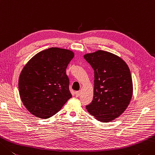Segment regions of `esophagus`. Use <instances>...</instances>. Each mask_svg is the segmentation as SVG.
Here are the masks:
<instances>
[{"label": "esophagus", "mask_w": 155, "mask_h": 155, "mask_svg": "<svg viewBox=\"0 0 155 155\" xmlns=\"http://www.w3.org/2000/svg\"><path fill=\"white\" fill-rule=\"evenodd\" d=\"M80 91H76L75 92V95H76V97H78L80 95Z\"/></svg>", "instance_id": "obj_1"}]
</instances>
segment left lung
Listing matches in <instances>:
<instances>
[{"label": "left lung", "instance_id": "8db88e82", "mask_svg": "<svg viewBox=\"0 0 155 155\" xmlns=\"http://www.w3.org/2000/svg\"><path fill=\"white\" fill-rule=\"evenodd\" d=\"M84 58L95 74L93 99L87 110L100 122L113 121L126 110L132 97L128 66L120 57L104 50L86 54Z\"/></svg>", "mask_w": 155, "mask_h": 155}]
</instances>
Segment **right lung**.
Instances as JSON below:
<instances>
[{
	"label": "right lung",
	"instance_id": "1",
	"mask_svg": "<svg viewBox=\"0 0 155 155\" xmlns=\"http://www.w3.org/2000/svg\"><path fill=\"white\" fill-rule=\"evenodd\" d=\"M73 51L50 48L36 54L24 66L19 78L20 98L33 116L48 119L72 97L66 69Z\"/></svg>",
	"mask_w": 155,
	"mask_h": 155
}]
</instances>
